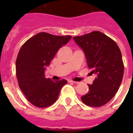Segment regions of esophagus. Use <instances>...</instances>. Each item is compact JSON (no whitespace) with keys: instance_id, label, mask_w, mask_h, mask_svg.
Listing matches in <instances>:
<instances>
[{"instance_id":"34e87169","label":"esophagus","mask_w":133,"mask_h":133,"mask_svg":"<svg viewBox=\"0 0 133 133\" xmlns=\"http://www.w3.org/2000/svg\"><path fill=\"white\" fill-rule=\"evenodd\" d=\"M70 83H75V84H79L80 83V82H77V81H69Z\"/></svg>"}]
</instances>
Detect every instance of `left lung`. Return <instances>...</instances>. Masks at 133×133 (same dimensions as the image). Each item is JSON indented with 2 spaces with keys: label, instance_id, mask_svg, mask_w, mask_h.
Masks as SVG:
<instances>
[{
  "label": "left lung",
  "instance_id": "left-lung-1",
  "mask_svg": "<svg viewBox=\"0 0 133 133\" xmlns=\"http://www.w3.org/2000/svg\"><path fill=\"white\" fill-rule=\"evenodd\" d=\"M73 39L83 50L88 68L97 75L81 100L90 107L104 105L114 97L123 80L124 65L120 48L113 40L100 31Z\"/></svg>",
  "mask_w": 133,
  "mask_h": 133
}]
</instances>
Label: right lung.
Instances as JSON below:
<instances>
[{"mask_svg": "<svg viewBox=\"0 0 133 133\" xmlns=\"http://www.w3.org/2000/svg\"><path fill=\"white\" fill-rule=\"evenodd\" d=\"M71 39L39 33L28 39L19 50L16 63L18 85L27 100L38 108H46L55 103L66 80L52 81L45 76L46 67L61 47Z\"/></svg>", "mask_w": 133, "mask_h": 133, "instance_id": "1", "label": "right lung"}]
</instances>
